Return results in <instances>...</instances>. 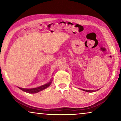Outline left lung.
<instances>
[{"label": "left lung", "mask_w": 121, "mask_h": 121, "mask_svg": "<svg viewBox=\"0 0 121 121\" xmlns=\"http://www.w3.org/2000/svg\"><path fill=\"white\" fill-rule=\"evenodd\" d=\"M83 91H86V92H95V91H94V90H83Z\"/></svg>", "instance_id": "1"}]
</instances>
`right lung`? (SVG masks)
<instances>
[{
	"label": "right lung",
	"mask_w": 121,
	"mask_h": 121,
	"mask_svg": "<svg viewBox=\"0 0 121 121\" xmlns=\"http://www.w3.org/2000/svg\"><path fill=\"white\" fill-rule=\"evenodd\" d=\"M51 83H52V80L50 81V82H49L48 83L44 84L43 85L41 86L38 87H36V88H32V89H25V88H21V87H18L20 89L24 91L27 92V93L29 94H35V93H37V92L41 91L44 89H45L46 88H47L49 86V85H51Z\"/></svg>",
	"instance_id": "obj_1"
}]
</instances>
